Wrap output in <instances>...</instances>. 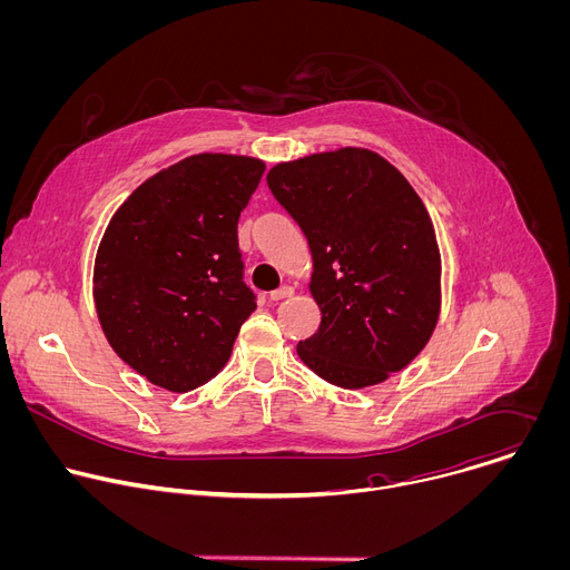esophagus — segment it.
Instances as JSON below:
<instances>
[{
  "mask_svg": "<svg viewBox=\"0 0 570 570\" xmlns=\"http://www.w3.org/2000/svg\"><path fill=\"white\" fill-rule=\"evenodd\" d=\"M291 295H293V286H279L277 291L271 293V299H273V302H279V299H286V297H291Z\"/></svg>",
  "mask_w": 570,
  "mask_h": 570,
  "instance_id": "1",
  "label": "esophagus"
}]
</instances>
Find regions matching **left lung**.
Here are the masks:
<instances>
[{
	"label": "left lung",
	"instance_id": "8db88e82",
	"mask_svg": "<svg viewBox=\"0 0 570 570\" xmlns=\"http://www.w3.org/2000/svg\"><path fill=\"white\" fill-rule=\"evenodd\" d=\"M266 180L313 262L308 293L322 320L297 345L302 363L345 390L411 365L442 308L438 236L411 183L358 146L279 161Z\"/></svg>",
	"mask_w": 570,
	"mask_h": 570
}]
</instances>
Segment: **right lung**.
<instances>
[{
    "instance_id": "right-lung-1",
    "label": "right lung",
    "mask_w": 570,
    "mask_h": 570,
    "mask_svg": "<svg viewBox=\"0 0 570 570\" xmlns=\"http://www.w3.org/2000/svg\"><path fill=\"white\" fill-rule=\"evenodd\" d=\"M264 171L259 157L189 155L112 214L95 259V308L115 354L153 385H205L257 308L236 223Z\"/></svg>"
}]
</instances>
